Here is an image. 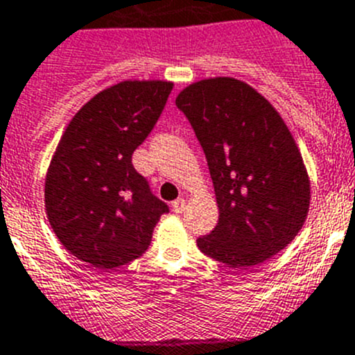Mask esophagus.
Wrapping results in <instances>:
<instances>
[{
    "instance_id": "obj_1",
    "label": "esophagus",
    "mask_w": 355,
    "mask_h": 355,
    "mask_svg": "<svg viewBox=\"0 0 355 355\" xmlns=\"http://www.w3.org/2000/svg\"><path fill=\"white\" fill-rule=\"evenodd\" d=\"M172 211H174L175 214H181V212L187 211V200H184V198H178V200L172 202Z\"/></svg>"
}]
</instances>
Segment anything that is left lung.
Instances as JSON below:
<instances>
[{
	"mask_svg": "<svg viewBox=\"0 0 355 355\" xmlns=\"http://www.w3.org/2000/svg\"><path fill=\"white\" fill-rule=\"evenodd\" d=\"M207 158L219 219L197 239L232 268L259 265L286 248L309 214L310 180L279 111L241 80L195 82L175 97Z\"/></svg>",
	"mask_w": 355,
	"mask_h": 355,
	"instance_id": "8db88e82",
	"label": "left lung"
}]
</instances>
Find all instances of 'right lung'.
<instances>
[{"mask_svg":"<svg viewBox=\"0 0 355 355\" xmlns=\"http://www.w3.org/2000/svg\"><path fill=\"white\" fill-rule=\"evenodd\" d=\"M174 83L127 80L96 94L67 123L50 160L45 211L64 249L110 270L148 249L165 202L134 168Z\"/></svg>","mask_w":355,"mask_h":355,"instance_id":"obj_1","label":"right lung"}]
</instances>
